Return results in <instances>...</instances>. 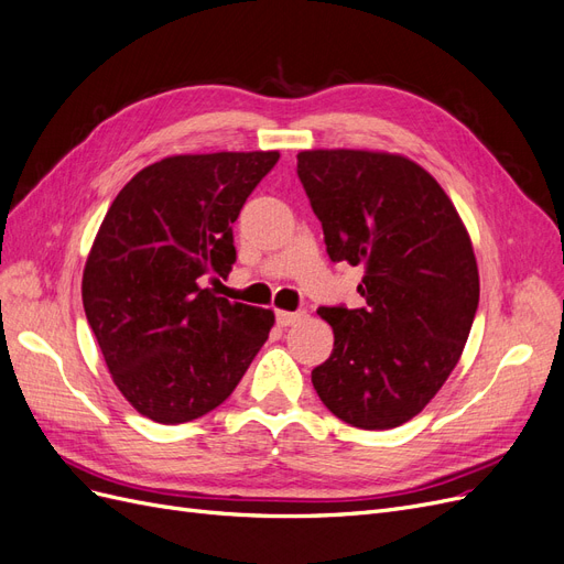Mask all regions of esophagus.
<instances>
[{"instance_id":"34e87169","label":"esophagus","mask_w":564,"mask_h":564,"mask_svg":"<svg viewBox=\"0 0 564 564\" xmlns=\"http://www.w3.org/2000/svg\"><path fill=\"white\" fill-rule=\"evenodd\" d=\"M303 317V313L301 311H296V313H289V311H278V324L280 327H292L294 322H299Z\"/></svg>"}]
</instances>
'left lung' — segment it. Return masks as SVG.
I'll use <instances>...</instances> for the list:
<instances>
[{
	"instance_id": "8db88e82",
	"label": "left lung",
	"mask_w": 564,
	"mask_h": 564,
	"mask_svg": "<svg viewBox=\"0 0 564 564\" xmlns=\"http://www.w3.org/2000/svg\"><path fill=\"white\" fill-rule=\"evenodd\" d=\"M296 160L329 259L365 268L362 308H317L334 350L313 386L355 429H398L464 352L480 301L470 237L440 183L402 155L303 150Z\"/></svg>"
}]
</instances>
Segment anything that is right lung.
Masks as SVG:
<instances>
[{
	"instance_id": "obj_1",
	"label": "right lung",
	"mask_w": 564,
	"mask_h": 564,
	"mask_svg": "<svg viewBox=\"0 0 564 564\" xmlns=\"http://www.w3.org/2000/svg\"><path fill=\"white\" fill-rule=\"evenodd\" d=\"M280 152L174 155L135 174L84 265L82 301L112 381L166 425L209 414L240 383L275 315L202 289L228 278L232 224Z\"/></svg>"
}]
</instances>
